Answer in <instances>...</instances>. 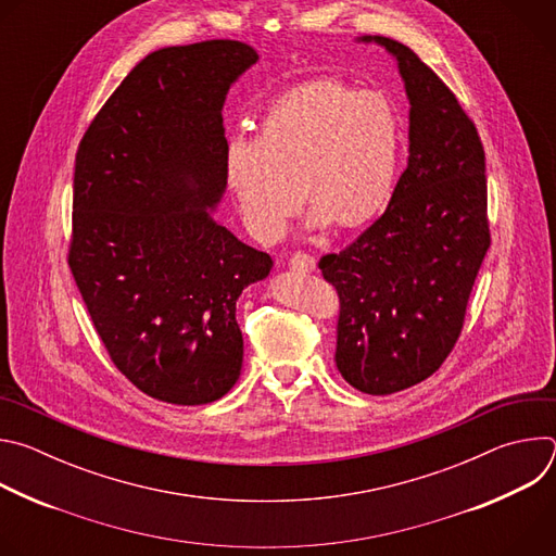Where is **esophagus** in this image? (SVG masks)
Instances as JSON below:
<instances>
[{
	"instance_id": "obj_1",
	"label": "esophagus",
	"mask_w": 556,
	"mask_h": 556,
	"mask_svg": "<svg viewBox=\"0 0 556 556\" xmlns=\"http://www.w3.org/2000/svg\"><path fill=\"white\" fill-rule=\"evenodd\" d=\"M290 268L296 270V273H312V270L316 268V262H314V257L307 255V253H294V255L290 257Z\"/></svg>"
}]
</instances>
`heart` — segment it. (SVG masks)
<instances>
[{"mask_svg":"<svg viewBox=\"0 0 556 556\" xmlns=\"http://www.w3.org/2000/svg\"><path fill=\"white\" fill-rule=\"evenodd\" d=\"M401 161V123L374 92L324 78L275 99L253 142L226 153V185L247 228L275 242L301 204L314 226L361 228L380 215Z\"/></svg>","mask_w":556,"mask_h":556,"instance_id":"b5f03b06","label":"heart"}]
</instances>
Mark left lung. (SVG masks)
Masks as SVG:
<instances>
[{
    "instance_id": "8db88e82",
    "label": "left lung",
    "mask_w": 556,
    "mask_h": 556,
    "mask_svg": "<svg viewBox=\"0 0 556 556\" xmlns=\"http://www.w3.org/2000/svg\"><path fill=\"white\" fill-rule=\"evenodd\" d=\"M409 163L384 213L319 268L339 294L337 367L358 391L387 395L429 378L455 348L491 247L486 155L475 123L442 78L401 41Z\"/></svg>"
}]
</instances>
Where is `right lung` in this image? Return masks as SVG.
Listing matches in <instances>:
<instances>
[{
    "instance_id": "right-lung-1",
    "label": "right lung",
    "mask_w": 556,
    "mask_h": 556,
    "mask_svg": "<svg viewBox=\"0 0 556 556\" xmlns=\"http://www.w3.org/2000/svg\"><path fill=\"white\" fill-rule=\"evenodd\" d=\"M257 52L230 39L147 54L76 151L67 264L118 371L155 401L206 405L240 378L242 290L273 260L215 222L222 105Z\"/></svg>"
}]
</instances>
